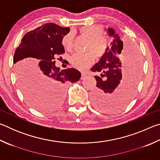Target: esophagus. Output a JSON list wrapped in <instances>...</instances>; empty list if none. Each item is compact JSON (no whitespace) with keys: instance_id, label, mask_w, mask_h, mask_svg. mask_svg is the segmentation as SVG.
Instances as JSON below:
<instances>
[{"instance_id":"obj_1","label":"esophagus","mask_w":160,"mask_h":160,"mask_svg":"<svg viewBox=\"0 0 160 160\" xmlns=\"http://www.w3.org/2000/svg\"><path fill=\"white\" fill-rule=\"evenodd\" d=\"M87 76H88V75L86 73H82V75H81V80H84Z\"/></svg>"}]
</instances>
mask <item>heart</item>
<instances>
[{
    "mask_svg": "<svg viewBox=\"0 0 160 160\" xmlns=\"http://www.w3.org/2000/svg\"><path fill=\"white\" fill-rule=\"evenodd\" d=\"M79 32L89 39L86 51L90 52L84 54L75 53L70 57V61L75 68L84 71L92 66L95 61L94 52L99 58L105 55L108 49V39L102 36L103 29L97 25L82 26L79 28ZM61 44L65 49L68 51L72 49L73 47V36L71 32H68L62 37Z\"/></svg>",
    "mask_w": 160,
    "mask_h": 160,
    "instance_id": "obj_1",
    "label": "heart"
}]
</instances>
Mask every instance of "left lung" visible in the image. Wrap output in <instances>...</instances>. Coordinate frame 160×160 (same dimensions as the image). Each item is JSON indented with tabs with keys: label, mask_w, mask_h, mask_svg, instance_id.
Returning a JSON list of instances; mask_svg holds the SVG:
<instances>
[{
	"label": "left lung",
	"mask_w": 160,
	"mask_h": 160,
	"mask_svg": "<svg viewBox=\"0 0 160 160\" xmlns=\"http://www.w3.org/2000/svg\"><path fill=\"white\" fill-rule=\"evenodd\" d=\"M108 32L113 38L112 47H108L105 55L90 69L99 73L94 76L97 88L92 94V101L102 112L114 113L123 109L133 97L140 76L141 61L136 48L129 47L122 52L123 44L118 34L112 28Z\"/></svg>",
	"instance_id": "8db88e82"
}]
</instances>
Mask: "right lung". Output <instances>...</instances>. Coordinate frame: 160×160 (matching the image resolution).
<instances>
[{
  "mask_svg": "<svg viewBox=\"0 0 160 160\" xmlns=\"http://www.w3.org/2000/svg\"><path fill=\"white\" fill-rule=\"evenodd\" d=\"M69 31V28L46 23L26 33L15 50L13 63L18 85L28 102L37 110L58 107L66 85L81 77L76 69L60 70L55 66V56L65 53L62 37Z\"/></svg>",
  "mask_w": 160,
  "mask_h": 160,
  "instance_id": "1",
  "label": "right lung"
}]
</instances>
